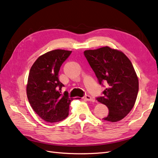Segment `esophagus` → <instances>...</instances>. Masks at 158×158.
Masks as SVG:
<instances>
[{
    "instance_id": "esophagus-1",
    "label": "esophagus",
    "mask_w": 158,
    "mask_h": 158,
    "mask_svg": "<svg viewBox=\"0 0 158 158\" xmlns=\"http://www.w3.org/2000/svg\"><path fill=\"white\" fill-rule=\"evenodd\" d=\"M84 98L86 100V101H94V99L92 98L90 95H86L85 97H84Z\"/></svg>"
}]
</instances>
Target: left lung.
Segmentation results:
<instances>
[{
    "instance_id": "1",
    "label": "left lung",
    "mask_w": 158,
    "mask_h": 158,
    "mask_svg": "<svg viewBox=\"0 0 158 158\" xmlns=\"http://www.w3.org/2000/svg\"><path fill=\"white\" fill-rule=\"evenodd\" d=\"M100 84H108L103 97L97 100L109 109L105 121L117 122L127 115L135 103L139 80L129 59L123 53L108 46L84 52Z\"/></svg>"
}]
</instances>
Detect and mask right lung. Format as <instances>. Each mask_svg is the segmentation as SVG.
<instances>
[{
	"label": "right lung",
	"instance_id": "add662e5",
	"mask_svg": "<svg viewBox=\"0 0 158 158\" xmlns=\"http://www.w3.org/2000/svg\"><path fill=\"white\" fill-rule=\"evenodd\" d=\"M72 51L55 49L40 56L29 71L27 95L32 109L46 122L54 123L66 118L72 98L68 92L61 94L64 84L58 74L61 64Z\"/></svg>",
	"mask_w": 158,
	"mask_h": 158
}]
</instances>
